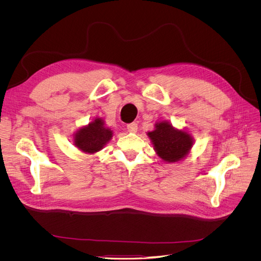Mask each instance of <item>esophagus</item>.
I'll return each instance as SVG.
<instances>
[{"label": "esophagus", "instance_id": "esophagus-1", "mask_svg": "<svg viewBox=\"0 0 261 261\" xmlns=\"http://www.w3.org/2000/svg\"><path fill=\"white\" fill-rule=\"evenodd\" d=\"M138 129V126H137V123H130L127 125V130L129 133H136Z\"/></svg>", "mask_w": 261, "mask_h": 261}]
</instances>
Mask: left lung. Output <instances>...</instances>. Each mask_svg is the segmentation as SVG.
<instances>
[{"label":"left lung","mask_w":261,"mask_h":261,"mask_svg":"<svg viewBox=\"0 0 261 261\" xmlns=\"http://www.w3.org/2000/svg\"><path fill=\"white\" fill-rule=\"evenodd\" d=\"M155 152L165 162H177L188 154L193 147V137L163 121L155 124V129L148 133Z\"/></svg>","instance_id":"1"}]
</instances>
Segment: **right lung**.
<instances>
[{"mask_svg": "<svg viewBox=\"0 0 261 261\" xmlns=\"http://www.w3.org/2000/svg\"><path fill=\"white\" fill-rule=\"evenodd\" d=\"M112 130L106 127L102 118L97 117L74 135V144L86 153H94L103 148L112 138Z\"/></svg>", "mask_w": 261, "mask_h": 261, "instance_id": "1", "label": "right lung"}]
</instances>
